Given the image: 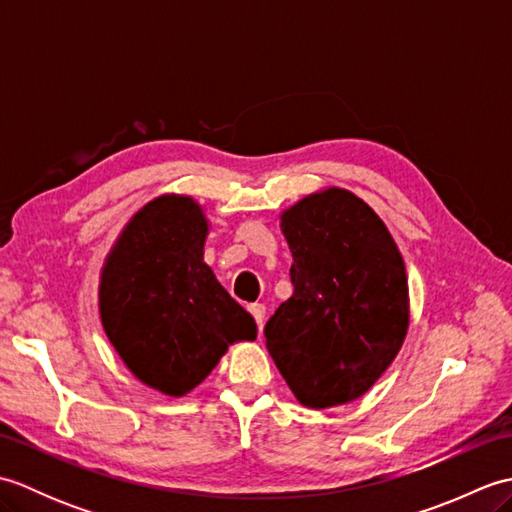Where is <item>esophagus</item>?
Returning <instances> with one entry per match:
<instances>
[{"mask_svg": "<svg viewBox=\"0 0 512 512\" xmlns=\"http://www.w3.org/2000/svg\"><path fill=\"white\" fill-rule=\"evenodd\" d=\"M248 310H250V314H253V317H255L257 328L262 330L264 319H266V306H264V303H253V306H250Z\"/></svg>", "mask_w": 512, "mask_h": 512, "instance_id": "34e87169", "label": "esophagus"}]
</instances>
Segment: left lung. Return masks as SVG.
I'll use <instances>...</instances> for the list:
<instances>
[{"label":"left lung","mask_w":512,"mask_h":512,"mask_svg":"<svg viewBox=\"0 0 512 512\" xmlns=\"http://www.w3.org/2000/svg\"><path fill=\"white\" fill-rule=\"evenodd\" d=\"M295 292L268 319L266 347L310 409L361 398L409 328L405 262L383 220L345 189L306 195L281 213Z\"/></svg>","instance_id":"1"}]
</instances>
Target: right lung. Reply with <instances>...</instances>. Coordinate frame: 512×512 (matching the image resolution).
<instances>
[{"label":"right lung","instance_id":"1","mask_svg":"<svg viewBox=\"0 0 512 512\" xmlns=\"http://www.w3.org/2000/svg\"><path fill=\"white\" fill-rule=\"evenodd\" d=\"M209 222L187 195H160L123 228L105 259L99 310L107 339L138 380L184 396L257 323L204 264Z\"/></svg>","mask_w":512,"mask_h":512}]
</instances>
